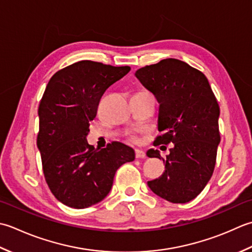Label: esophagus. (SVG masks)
Returning a JSON list of instances; mask_svg holds the SVG:
<instances>
[{"label": "esophagus", "instance_id": "esophagus-1", "mask_svg": "<svg viewBox=\"0 0 252 252\" xmlns=\"http://www.w3.org/2000/svg\"><path fill=\"white\" fill-rule=\"evenodd\" d=\"M135 155H136V158H146L145 151L139 150V149H137V150L135 151Z\"/></svg>", "mask_w": 252, "mask_h": 252}]
</instances>
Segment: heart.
I'll return each mask as SVG.
<instances>
[{"label": "heart", "mask_w": 252, "mask_h": 252, "mask_svg": "<svg viewBox=\"0 0 252 252\" xmlns=\"http://www.w3.org/2000/svg\"><path fill=\"white\" fill-rule=\"evenodd\" d=\"M133 140H136V139H135V138H133Z\"/></svg>", "instance_id": "1"}]
</instances>
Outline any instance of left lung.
<instances>
[{
    "mask_svg": "<svg viewBox=\"0 0 252 252\" xmlns=\"http://www.w3.org/2000/svg\"><path fill=\"white\" fill-rule=\"evenodd\" d=\"M136 77L160 103L161 135L153 145L174 143L165 158L158 150H148L149 158L165 162V172L148 186L169 202H189L203 190L217 162L220 140L217 97L203 73L176 59L141 67Z\"/></svg>",
    "mask_w": 252,
    "mask_h": 252,
    "instance_id": "8db88e82",
    "label": "left lung"
}]
</instances>
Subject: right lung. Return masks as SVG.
Returning <instances> with one entry per match:
<instances>
[{"instance_id": "add662e5", "label": "right lung", "mask_w": 252, "mask_h": 252, "mask_svg": "<svg viewBox=\"0 0 252 252\" xmlns=\"http://www.w3.org/2000/svg\"><path fill=\"white\" fill-rule=\"evenodd\" d=\"M129 70V66L80 61L56 71L45 88L37 146L45 182L67 207L85 209L100 202L110 192L117 168L135 160V152L124 143L94 149L86 139L101 96Z\"/></svg>"}]
</instances>
